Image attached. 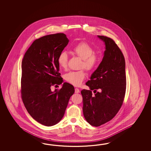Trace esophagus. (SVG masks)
I'll use <instances>...</instances> for the list:
<instances>
[{"instance_id":"obj_1","label":"esophagus","mask_w":151,"mask_h":151,"mask_svg":"<svg viewBox=\"0 0 151 151\" xmlns=\"http://www.w3.org/2000/svg\"><path fill=\"white\" fill-rule=\"evenodd\" d=\"M80 90H79V89H78V88H75V93H80Z\"/></svg>"}]
</instances>
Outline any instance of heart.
<instances>
[{
  "instance_id": "1",
  "label": "heart",
  "mask_w": 151,
  "mask_h": 151,
  "mask_svg": "<svg viewBox=\"0 0 151 151\" xmlns=\"http://www.w3.org/2000/svg\"><path fill=\"white\" fill-rule=\"evenodd\" d=\"M76 55L83 59L81 68H84L87 71L93 70L98 62V59L94 53L93 47L86 42H81L75 45L72 49ZM58 64L60 68L66 69L68 67V55L67 52L63 51L58 56ZM86 74L84 70L70 71L65 74L64 78L68 83L78 86L85 79Z\"/></svg>"
}]
</instances>
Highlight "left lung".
<instances>
[{"instance_id": "1", "label": "left lung", "mask_w": 151, "mask_h": 151, "mask_svg": "<svg viewBox=\"0 0 151 151\" xmlns=\"http://www.w3.org/2000/svg\"><path fill=\"white\" fill-rule=\"evenodd\" d=\"M98 37L105 43L103 60L81 91L83 116L91 125L98 127L112 119L121 108L125 94V60L118 45L110 38ZM99 89L101 91L96 92ZM91 90L95 94L93 95Z\"/></svg>"}]
</instances>
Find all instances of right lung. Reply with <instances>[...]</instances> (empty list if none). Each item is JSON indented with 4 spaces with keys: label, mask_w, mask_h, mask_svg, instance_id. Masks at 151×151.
I'll return each mask as SVG.
<instances>
[{
    "label": "right lung",
    "mask_w": 151,
    "mask_h": 151,
    "mask_svg": "<svg viewBox=\"0 0 151 151\" xmlns=\"http://www.w3.org/2000/svg\"><path fill=\"white\" fill-rule=\"evenodd\" d=\"M69 40L64 33L45 35L33 42L22 63L21 94L30 116L43 125L52 126L64 116L74 88L64 83L61 89L51 86L63 83L59 72L58 56Z\"/></svg>",
    "instance_id": "right-lung-1"
}]
</instances>
